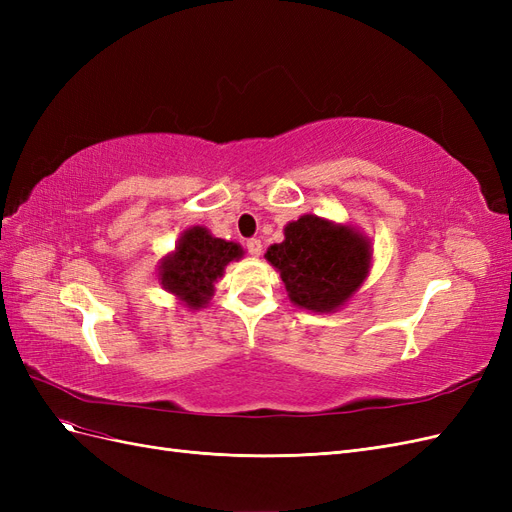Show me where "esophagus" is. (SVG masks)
Here are the masks:
<instances>
[{"label":"esophagus","instance_id":"34e87169","mask_svg":"<svg viewBox=\"0 0 512 512\" xmlns=\"http://www.w3.org/2000/svg\"><path fill=\"white\" fill-rule=\"evenodd\" d=\"M245 247H247V252H250L252 256H258V254L262 252L260 239H247V241H245Z\"/></svg>","mask_w":512,"mask_h":512}]
</instances>
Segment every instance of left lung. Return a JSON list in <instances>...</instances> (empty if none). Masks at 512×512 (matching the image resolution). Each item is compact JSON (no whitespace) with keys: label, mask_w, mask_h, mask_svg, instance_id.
I'll return each instance as SVG.
<instances>
[{"label":"left lung","mask_w":512,"mask_h":512,"mask_svg":"<svg viewBox=\"0 0 512 512\" xmlns=\"http://www.w3.org/2000/svg\"><path fill=\"white\" fill-rule=\"evenodd\" d=\"M284 235L265 258L280 271L294 305L333 312L359 290L371 260L369 241L359 232L301 215L284 228Z\"/></svg>","instance_id":"obj_1"}]
</instances>
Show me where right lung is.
<instances>
[{"mask_svg":"<svg viewBox=\"0 0 512 512\" xmlns=\"http://www.w3.org/2000/svg\"><path fill=\"white\" fill-rule=\"evenodd\" d=\"M243 256L241 245L211 237L207 228L185 230L175 254L164 258L160 267L162 286L192 309L203 307L213 297V286L220 280L230 260Z\"/></svg>","mask_w":512,"mask_h":512,"instance_id":"obj_1","label":"right lung"}]
</instances>
